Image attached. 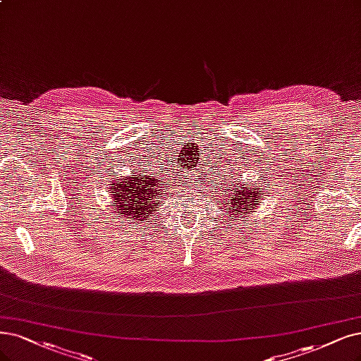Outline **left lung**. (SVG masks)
<instances>
[{
    "label": "left lung",
    "instance_id": "8db88e82",
    "mask_svg": "<svg viewBox=\"0 0 361 361\" xmlns=\"http://www.w3.org/2000/svg\"><path fill=\"white\" fill-rule=\"evenodd\" d=\"M232 175H235L233 169H231L229 176H224V178H221L220 185L217 184L216 190L219 193L216 205H220V209H223V216L229 214L228 219L232 217L233 221H245L244 217L251 214V209H255L257 202H262L260 196L263 193L260 192V183H255V185L248 184L247 188H244L245 184L236 181V177L241 178L239 173L236 172L235 178H232Z\"/></svg>",
    "mask_w": 361,
    "mask_h": 361
}]
</instances>
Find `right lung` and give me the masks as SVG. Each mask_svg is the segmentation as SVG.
Masks as SVG:
<instances>
[{"label":"right lung","mask_w":361,"mask_h":361,"mask_svg":"<svg viewBox=\"0 0 361 361\" xmlns=\"http://www.w3.org/2000/svg\"><path fill=\"white\" fill-rule=\"evenodd\" d=\"M109 185L114 216L120 220L130 219L133 223L149 220L166 196V184L154 172H145V168L132 169V176L113 180Z\"/></svg>","instance_id":"1"}]
</instances>
